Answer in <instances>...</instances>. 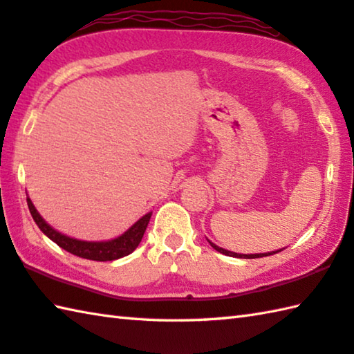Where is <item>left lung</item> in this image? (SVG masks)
Segmentation results:
<instances>
[{
	"instance_id": "left-lung-1",
	"label": "left lung",
	"mask_w": 354,
	"mask_h": 354,
	"mask_svg": "<svg viewBox=\"0 0 354 354\" xmlns=\"http://www.w3.org/2000/svg\"><path fill=\"white\" fill-rule=\"evenodd\" d=\"M207 241L210 243L212 248H214L215 250H218V252H221V254H224V255H229V257H236V259H261V257L274 255V254L280 252V250H283V249L272 250V252H265V254H236V252H232V250H227V249H223V248H220V246H216V244H214L210 240H207Z\"/></svg>"
}]
</instances>
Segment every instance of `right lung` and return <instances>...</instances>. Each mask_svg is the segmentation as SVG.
Masks as SVG:
<instances>
[{
    "instance_id": "obj_1",
    "label": "right lung",
    "mask_w": 354,
    "mask_h": 354,
    "mask_svg": "<svg viewBox=\"0 0 354 354\" xmlns=\"http://www.w3.org/2000/svg\"><path fill=\"white\" fill-rule=\"evenodd\" d=\"M28 205L37 226L40 227L41 232L46 235L48 239H50L54 243L59 244L62 249L68 250L71 254L94 261H113L122 259V257L125 255H130L133 250L139 246V243L142 240L145 229L149 226L151 218V212H149V214H145L142 218H139L130 229H127L124 234L115 236L113 240L85 241L73 239V236H68L59 232V230H55L53 226H49V224L43 220V216L38 214V210L35 209V205L32 204L29 196Z\"/></svg>"
}]
</instances>
